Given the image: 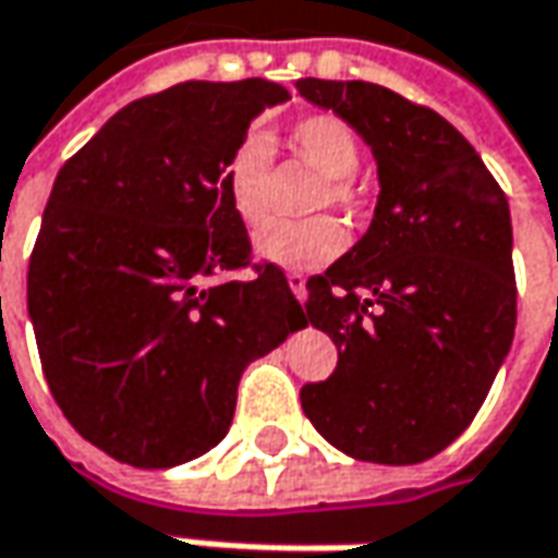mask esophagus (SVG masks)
<instances>
[{
	"label": "esophagus",
	"instance_id": "obj_1",
	"mask_svg": "<svg viewBox=\"0 0 558 558\" xmlns=\"http://www.w3.org/2000/svg\"><path fill=\"white\" fill-rule=\"evenodd\" d=\"M287 283H290L293 296L305 299V275L302 271H287Z\"/></svg>",
	"mask_w": 558,
	"mask_h": 558
}]
</instances>
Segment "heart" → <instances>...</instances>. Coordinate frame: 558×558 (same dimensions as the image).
Listing matches in <instances>:
<instances>
[{"instance_id": "obj_1", "label": "heart", "mask_w": 558, "mask_h": 558, "mask_svg": "<svg viewBox=\"0 0 558 558\" xmlns=\"http://www.w3.org/2000/svg\"><path fill=\"white\" fill-rule=\"evenodd\" d=\"M287 147L305 166H312L317 184L312 209H339L342 216H357L364 209V191L355 172L361 169V138L337 113H312L287 129ZM221 184L231 201L234 216L246 228H259L271 213V154L262 138L250 135L231 147ZM262 259L275 262L280 268H320L337 259L342 250V228L330 216L305 221H275L256 238Z\"/></svg>"}]
</instances>
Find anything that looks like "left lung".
<instances>
[{
	"label": "left lung",
	"instance_id": "obj_1",
	"mask_svg": "<svg viewBox=\"0 0 558 558\" xmlns=\"http://www.w3.org/2000/svg\"><path fill=\"white\" fill-rule=\"evenodd\" d=\"M296 88L355 125L383 184L367 234L305 283L339 361L302 411L349 457L423 463L470 426L515 333L507 194L426 105L361 80Z\"/></svg>",
	"mask_w": 558,
	"mask_h": 558
}]
</instances>
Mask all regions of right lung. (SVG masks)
Returning <instances> with one entry per match:
<instances>
[{"instance_id":"add662e5","label":"right lung","mask_w":558,"mask_h":558,"mask_svg":"<svg viewBox=\"0 0 558 558\" xmlns=\"http://www.w3.org/2000/svg\"><path fill=\"white\" fill-rule=\"evenodd\" d=\"M287 98L268 80L179 83L113 113L54 179L29 320L58 408L120 463L166 470L216 448L246 364L308 324L221 184L250 120Z\"/></svg>"}]
</instances>
